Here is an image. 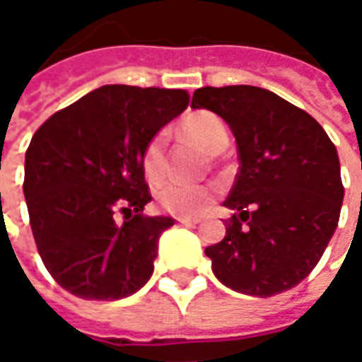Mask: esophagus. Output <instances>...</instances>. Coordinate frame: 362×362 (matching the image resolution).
Listing matches in <instances>:
<instances>
[{"label":"esophagus","mask_w":362,"mask_h":362,"mask_svg":"<svg viewBox=\"0 0 362 362\" xmlns=\"http://www.w3.org/2000/svg\"><path fill=\"white\" fill-rule=\"evenodd\" d=\"M178 223H182V225H197V223H199V219H189V217H178Z\"/></svg>","instance_id":"34e87169"}]
</instances>
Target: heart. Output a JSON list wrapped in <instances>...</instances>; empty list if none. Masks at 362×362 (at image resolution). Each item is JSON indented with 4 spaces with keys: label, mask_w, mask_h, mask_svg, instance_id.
Instances as JSON below:
<instances>
[{
    "label": "heart",
    "mask_w": 362,
    "mask_h": 362,
    "mask_svg": "<svg viewBox=\"0 0 362 362\" xmlns=\"http://www.w3.org/2000/svg\"><path fill=\"white\" fill-rule=\"evenodd\" d=\"M180 134L196 143L207 155H221L228 145V132L225 124L209 112L192 114L180 124ZM141 166L145 178L157 184L166 176L168 160H166L165 137L155 135L145 145L141 155ZM213 199V188L209 186H186V184H168L158 194V204L173 215L192 217L202 213Z\"/></svg>",
    "instance_id": "b5f03b06"
}]
</instances>
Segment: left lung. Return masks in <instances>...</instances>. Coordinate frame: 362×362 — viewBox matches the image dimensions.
<instances>
[{
	"label": "left lung",
	"mask_w": 362,
	"mask_h": 362,
	"mask_svg": "<svg viewBox=\"0 0 362 362\" xmlns=\"http://www.w3.org/2000/svg\"><path fill=\"white\" fill-rule=\"evenodd\" d=\"M192 108L225 119L238 174L225 199L227 235L205 248L215 277L236 293L273 296L316 267L339 223L337 149L310 114L252 85L202 87Z\"/></svg>",
	"instance_id": "left-lung-1"
}]
</instances>
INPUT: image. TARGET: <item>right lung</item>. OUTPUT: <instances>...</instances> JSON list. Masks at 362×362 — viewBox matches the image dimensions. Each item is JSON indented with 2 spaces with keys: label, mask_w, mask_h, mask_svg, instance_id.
<instances>
[{
  "label": "right lung",
  "mask_w": 362,
  "mask_h": 362,
  "mask_svg": "<svg viewBox=\"0 0 362 362\" xmlns=\"http://www.w3.org/2000/svg\"><path fill=\"white\" fill-rule=\"evenodd\" d=\"M188 103L182 89L104 85L33 135L23 184L30 228L46 269L71 295L118 300L151 279L174 219L141 213L151 202L141 155Z\"/></svg>",
  "instance_id": "add662e5"
}]
</instances>
